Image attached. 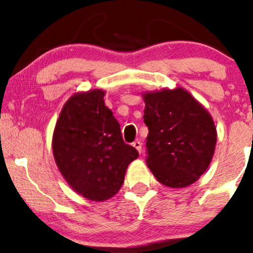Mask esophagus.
I'll return each mask as SVG.
<instances>
[{"label": "esophagus", "instance_id": "34e87169", "mask_svg": "<svg viewBox=\"0 0 253 253\" xmlns=\"http://www.w3.org/2000/svg\"><path fill=\"white\" fill-rule=\"evenodd\" d=\"M132 146L136 149L137 151H138L139 153H142V143L139 142V140H136V142L132 143Z\"/></svg>", "mask_w": 253, "mask_h": 253}]
</instances>
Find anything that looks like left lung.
I'll return each instance as SVG.
<instances>
[{"instance_id": "1", "label": "left lung", "mask_w": 253, "mask_h": 253, "mask_svg": "<svg viewBox=\"0 0 253 253\" xmlns=\"http://www.w3.org/2000/svg\"><path fill=\"white\" fill-rule=\"evenodd\" d=\"M146 164L163 185L195 182L211 162L216 130L211 116L182 88L144 95Z\"/></svg>"}]
</instances>
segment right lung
<instances>
[{
    "instance_id": "obj_1",
    "label": "right lung",
    "mask_w": 253,
    "mask_h": 253,
    "mask_svg": "<svg viewBox=\"0 0 253 253\" xmlns=\"http://www.w3.org/2000/svg\"><path fill=\"white\" fill-rule=\"evenodd\" d=\"M104 91L75 94L62 108L53 133V156L59 170L75 192L104 201L124 182L138 151L122 138L119 121L104 104Z\"/></svg>"
}]
</instances>
